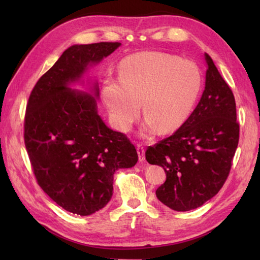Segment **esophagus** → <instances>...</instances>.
Here are the masks:
<instances>
[{"label":"esophagus","mask_w":260,"mask_h":260,"mask_svg":"<svg viewBox=\"0 0 260 260\" xmlns=\"http://www.w3.org/2000/svg\"><path fill=\"white\" fill-rule=\"evenodd\" d=\"M137 154H139L140 162H144L145 159V150L143 144H137Z\"/></svg>","instance_id":"obj_1"}]
</instances>
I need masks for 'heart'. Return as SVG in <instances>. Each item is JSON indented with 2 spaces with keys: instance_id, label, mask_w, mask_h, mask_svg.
Segmentation results:
<instances>
[{
  "instance_id": "1",
  "label": "heart",
  "mask_w": 260,
  "mask_h": 260,
  "mask_svg": "<svg viewBox=\"0 0 260 260\" xmlns=\"http://www.w3.org/2000/svg\"><path fill=\"white\" fill-rule=\"evenodd\" d=\"M202 87L198 66L172 54L145 51L120 62L118 80L107 77L102 95L116 128L127 132L146 116L145 133H171L191 115Z\"/></svg>"
}]
</instances>
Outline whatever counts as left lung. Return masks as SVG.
<instances>
[{
	"instance_id": "1",
	"label": "left lung",
	"mask_w": 260,
	"mask_h": 260,
	"mask_svg": "<svg viewBox=\"0 0 260 260\" xmlns=\"http://www.w3.org/2000/svg\"><path fill=\"white\" fill-rule=\"evenodd\" d=\"M206 87L185 123L147 147V162L161 165L167 181L156 197L175 211H189L213 198L227 180L239 142L233 90L206 53Z\"/></svg>"
}]
</instances>
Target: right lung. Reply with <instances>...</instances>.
Masks as SVG:
<instances>
[{
	"mask_svg": "<svg viewBox=\"0 0 260 260\" xmlns=\"http://www.w3.org/2000/svg\"><path fill=\"white\" fill-rule=\"evenodd\" d=\"M119 46H71L38 80L26 104L24 144L38 184L58 206L76 214L89 215L106 206L114 173L139 159L127 136L105 125L96 99L70 87L88 66ZM93 91L97 98V84Z\"/></svg>",
	"mask_w": 260,
	"mask_h": 260,
	"instance_id": "1",
	"label": "right lung"
}]
</instances>
